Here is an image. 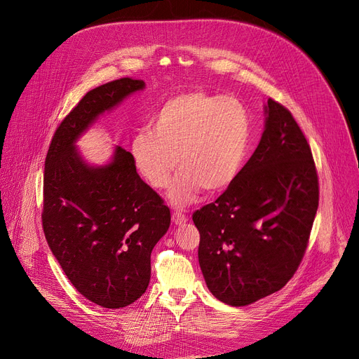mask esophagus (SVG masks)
Masks as SVG:
<instances>
[{
  "instance_id": "34e87169",
  "label": "esophagus",
  "mask_w": 359,
  "mask_h": 359,
  "mask_svg": "<svg viewBox=\"0 0 359 359\" xmlns=\"http://www.w3.org/2000/svg\"><path fill=\"white\" fill-rule=\"evenodd\" d=\"M172 219H173V222H175L176 225H182V224H184V222L187 221V217H186L183 212L176 211V212H173Z\"/></svg>"
}]
</instances>
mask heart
I'll return each mask as SVG.
<instances>
[{"label":"heart","instance_id":"1","mask_svg":"<svg viewBox=\"0 0 359 359\" xmlns=\"http://www.w3.org/2000/svg\"><path fill=\"white\" fill-rule=\"evenodd\" d=\"M149 128L130 141V154L145 182L164 189L177 168L168 198L183 206L201 189L215 195L237 179L250 142L248 109L234 97L195 90L168 99Z\"/></svg>","mask_w":359,"mask_h":359}]
</instances>
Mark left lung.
<instances>
[{
	"label": "left lung",
	"instance_id": "obj_1",
	"mask_svg": "<svg viewBox=\"0 0 359 359\" xmlns=\"http://www.w3.org/2000/svg\"><path fill=\"white\" fill-rule=\"evenodd\" d=\"M317 206L311 148L291 111L269 99L253 156L217 201L192 215L212 295L241 307L284 288L304 257Z\"/></svg>",
	"mask_w": 359,
	"mask_h": 359
}]
</instances>
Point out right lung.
<instances>
[{
    "mask_svg": "<svg viewBox=\"0 0 359 359\" xmlns=\"http://www.w3.org/2000/svg\"><path fill=\"white\" fill-rule=\"evenodd\" d=\"M123 77L90 90L56 128L43 173L42 227L49 248L81 295L104 309L137 301L151 276V252L170 210L116 147L110 164L87 165L74 147L103 111L144 88Z\"/></svg>",
    "mask_w": 359,
    "mask_h": 359,
    "instance_id": "add662e5",
    "label": "right lung"
}]
</instances>
